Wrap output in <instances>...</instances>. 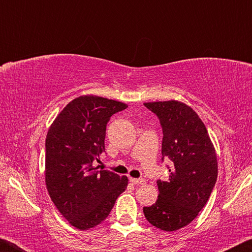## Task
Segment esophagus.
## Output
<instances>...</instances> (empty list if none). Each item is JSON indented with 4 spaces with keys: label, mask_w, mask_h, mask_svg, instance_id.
I'll list each match as a JSON object with an SVG mask.
<instances>
[{
    "label": "esophagus",
    "mask_w": 252,
    "mask_h": 252,
    "mask_svg": "<svg viewBox=\"0 0 252 252\" xmlns=\"http://www.w3.org/2000/svg\"><path fill=\"white\" fill-rule=\"evenodd\" d=\"M130 182L133 183V185H143L144 182V179H136V178H130Z\"/></svg>",
    "instance_id": "34e87169"
}]
</instances>
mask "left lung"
<instances>
[{
	"mask_svg": "<svg viewBox=\"0 0 252 252\" xmlns=\"http://www.w3.org/2000/svg\"><path fill=\"white\" fill-rule=\"evenodd\" d=\"M163 132L162 161L170 160L167 180H158L159 195L143 213L152 225L176 231L189 224L206 206L218 177L215 147L192 108L176 100L147 102Z\"/></svg>",
	"mask_w": 252,
	"mask_h": 252,
	"instance_id": "1",
	"label": "left lung"
}]
</instances>
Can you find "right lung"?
I'll return each instance as SVG.
<instances>
[{
  "mask_svg": "<svg viewBox=\"0 0 252 252\" xmlns=\"http://www.w3.org/2000/svg\"><path fill=\"white\" fill-rule=\"evenodd\" d=\"M126 108L105 97L79 96L60 112L46 134V189L60 213L80 230L101 223L126 189V176L94 168L105 152L110 118Z\"/></svg>",
  "mask_w": 252,
  "mask_h": 252,
  "instance_id": "right-lung-1",
  "label": "right lung"
}]
</instances>
